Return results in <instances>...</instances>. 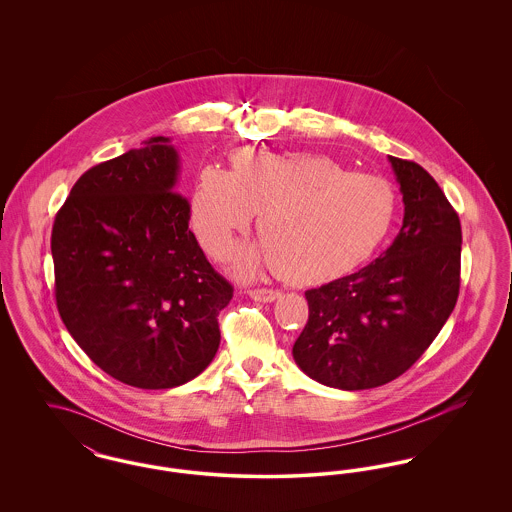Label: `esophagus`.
I'll return each instance as SVG.
<instances>
[{
    "mask_svg": "<svg viewBox=\"0 0 512 512\" xmlns=\"http://www.w3.org/2000/svg\"><path fill=\"white\" fill-rule=\"evenodd\" d=\"M249 297L255 299V301L270 303V301L280 297V292L278 290H270V288H253V290H249Z\"/></svg>",
    "mask_w": 512,
    "mask_h": 512,
    "instance_id": "esophagus-1",
    "label": "esophagus"
}]
</instances>
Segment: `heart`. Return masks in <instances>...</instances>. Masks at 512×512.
<instances>
[{"instance_id": "obj_1", "label": "heart", "mask_w": 512, "mask_h": 512, "mask_svg": "<svg viewBox=\"0 0 512 512\" xmlns=\"http://www.w3.org/2000/svg\"><path fill=\"white\" fill-rule=\"evenodd\" d=\"M230 161L232 172L205 167L199 174L192 224L201 245L226 259L261 213L265 247L240 255L244 274L274 265L290 284H322L361 265L390 232L397 195L380 176L347 172L330 155L309 151L238 149Z\"/></svg>"}]
</instances>
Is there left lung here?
I'll list each match as a JSON object with an SVG mask.
<instances>
[{"label": "left lung", "instance_id": "obj_1", "mask_svg": "<svg viewBox=\"0 0 512 512\" xmlns=\"http://www.w3.org/2000/svg\"><path fill=\"white\" fill-rule=\"evenodd\" d=\"M405 217L370 265L307 290L309 320L293 343L297 366L324 386L370 390L418 361L453 313L461 288V220L420 165L388 157Z\"/></svg>", "mask_w": 512, "mask_h": 512}]
</instances>
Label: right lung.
I'll return each mask as SVG.
<instances>
[{
	"label": "right lung",
	"mask_w": 512,
	"mask_h": 512,
	"mask_svg": "<svg viewBox=\"0 0 512 512\" xmlns=\"http://www.w3.org/2000/svg\"><path fill=\"white\" fill-rule=\"evenodd\" d=\"M169 142L149 138L84 172L51 230L69 334L103 372L142 390L182 386L209 366L234 293L188 228Z\"/></svg>",
	"instance_id": "add662e5"
}]
</instances>
